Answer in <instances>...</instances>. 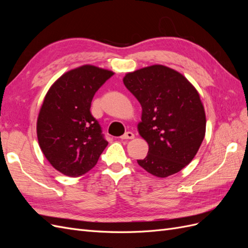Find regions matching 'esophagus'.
Instances as JSON below:
<instances>
[{"mask_svg": "<svg viewBox=\"0 0 248 248\" xmlns=\"http://www.w3.org/2000/svg\"><path fill=\"white\" fill-rule=\"evenodd\" d=\"M133 138H134V134L130 131H127L120 139H121V140H132Z\"/></svg>", "mask_w": 248, "mask_h": 248, "instance_id": "obj_1", "label": "esophagus"}]
</instances>
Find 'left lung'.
<instances>
[{"label": "left lung", "instance_id": "obj_1", "mask_svg": "<svg viewBox=\"0 0 248 248\" xmlns=\"http://www.w3.org/2000/svg\"><path fill=\"white\" fill-rule=\"evenodd\" d=\"M123 81L142 108L138 128L149 151L139 166L159 178L176 174L193 159L205 137L198 91L181 73L162 65L127 73Z\"/></svg>", "mask_w": 248, "mask_h": 248}]
</instances>
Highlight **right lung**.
Returning a JSON list of instances; mask_svg holds the SVG:
<instances>
[{
	"label": "right lung",
	"instance_id": "add662e5",
	"mask_svg": "<svg viewBox=\"0 0 248 248\" xmlns=\"http://www.w3.org/2000/svg\"><path fill=\"white\" fill-rule=\"evenodd\" d=\"M112 74L81 66L63 74L46 95L37 137L46 159L66 176L78 177L92 170L108 144L90 108L95 93Z\"/></svg>",
	"mask_w": 248,
	"mask_h": 248
}]
</instances>
